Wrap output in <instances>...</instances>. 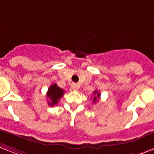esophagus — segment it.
<instances>
[{
	"label": "esophagus",
	"instance_id": "esophagus-1",
	"mask_svg": "<svg viewBox=\"0 0 154 154\" xmlns=\"http://www.w3.org/2000/svg\"><path fill=\"white\" fill-rule=\"evenodd\" d=\"M71 88L73 91H78L79 89V86L76 83H73V84L71 85Z\"/></svg>",
	"mask_w": 154,
	"mask_h": 154
}]
</instances>
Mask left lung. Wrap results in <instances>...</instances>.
I'll list each match as a JSON object with an SVG mask.
<instances>
[{"instance_id":"8db88e82","label":"left lung","mask_w":154,"mask_h":154,"mask_svg":"<svg viewBox=\"0 0 154 154\" xmlns=\"http://www.w3.org/2000/svg\"><path fill=\"white\" fill-rule=\"evenodd\" d=\"M93 93H94V100H93V102H94V103H95V102H96V101H97V98L100 97V93H99V92H98V91H94L93 92Z\"/></svg>"}]
</instances>
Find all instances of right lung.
<instances>
[{"label":"right lung","mask_w":154,"mask_h":154,"mask_svg":"<svg viewBox=\"0 0 154 154\" xmlns=\"http://www.w3.org/2000/svg\"><path fill=\"white\" fill-rule=\"evenodd\" d=\"M64 91L59 87L56 83L51 84L48 88V91L47 92V97L48 98V105L53 106L56 105L63 95Z\"/></svg>","instance_id":"obj_1"}]
</instances>
